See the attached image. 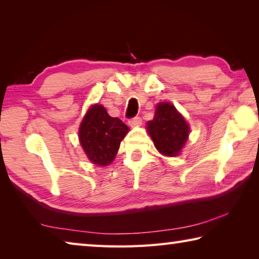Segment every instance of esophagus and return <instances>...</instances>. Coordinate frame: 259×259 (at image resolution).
<instances>
[{
    "label": "esophagus",
    "instance_id": "obj_1",
    "mask_svg": "<svg viewBox=\"0 0 259 259\" xmlns=\"http://www.w3.org/2000/svg\"><path fill=\"white\" fill-rule=\"evenodd\" d=\"M140 123H142V117L138 116V115L129 120V125H131V126L138 125V124H140Z\"/></svg>",
    "mask_w": 259,
    "mask_h": 259
}]
</instances>
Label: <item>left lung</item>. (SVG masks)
<instances>
[{"mask_svg": "<svg viewBox=\"0 0 259 259\" xmlns=\"http://www.w3.org/2000/svg\"><path fill=\"white\" fill-rule=\"evenodd\" d=\"M147 130L157 151L166 156L179 154L190 133L186 121L169 103L157 105L155 116L148 121Z\"/></svg>", "mask_w": 259, "mask_h": 259, "instance_id": "1", "label": "left lung"}]
</instances>
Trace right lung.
<instances>
[{"instance_id":"right-lung-1","label":"right lung","mask_w":259,"mask_h":259,"mask_svg":"<svg viewBox=\"0 0 259 259\" xmlns=\"http://www.w3.org/2000/svg\"><path fill=\"white\" fill-rule=\"evenodd\" d=\"M128 130V125L119 117L109 116L106 109L97 104L88 111L78 136L89 160L95 164L107 165L115 157Z\"/></svg>"}]
</instances>
